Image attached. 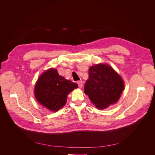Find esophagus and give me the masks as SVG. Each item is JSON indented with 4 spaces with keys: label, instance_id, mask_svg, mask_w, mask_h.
I'll list each match as a JSON object with an SVG mask.
<instances>
[{
    "label": "esophagus",
    "instance_id": "1",
    "mask_svg": "<svg viewBox=\"0 0 155 155\" xmlns=\"http://www.w3.org/2000/svg\"><path fill=\"white\" fill-rule=\"evenodd\" d=\"M77 83H78V85L79 87L81 88V87H83V81H82L81 80H80V81H78Z\"/></svg>",
    "mask_w": 155,
    "mask_h": 155
}]
</instances>
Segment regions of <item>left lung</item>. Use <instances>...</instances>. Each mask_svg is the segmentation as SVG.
<instances>
[{
    "instance_id": "8db88e82",
    "label": "left lung",
    "mask_w": 155,
    "mask_h": 155,
    "mask_svg": "<svg viewBox=\"0 0 155 155\" xmlns=\"http://www.w3.org/2000/svg\"><path fill=\"white\" fill-rule=\"evenodd\" d=\"M84 90L95 106L103 109L120 99L124 88L122 79L109 65L97 64L88 70Z\"/></svg>"
}]
</instances>
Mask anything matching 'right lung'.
Returning a JSON list of instances; mask_svg holds the SVG:
<instances>
[{
  "label": "right lung",
  "mask_w": 155,
  "mask_h": 155,
  "mask_svg": "<svg viewBox=\"0 0 155 155\" xmlns=\"http://www.w3.org/2000/svg\"><path fill=\"white\" fill-rule=\"evenodd\" d=\"M76 83L59 75L57 70L50 69L41 75L35 87V96L43 106L51 111H57L67 102V96Z\"/></svg>",
  "instance_id": "1"
}]
</instances>
